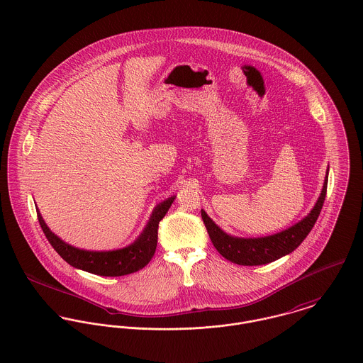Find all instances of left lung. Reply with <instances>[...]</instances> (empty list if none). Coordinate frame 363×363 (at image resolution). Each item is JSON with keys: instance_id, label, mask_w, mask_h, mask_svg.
<instances>
[{"instance_id": "left-lung-1", "label": "left lung", "mask_w": 363, "mask_h": 363, "mask_svg": "<svg viewBox=\"0 0 363 363\" xmlns=\"http://www.w3.org/2000/svg\"><path fill=\"white\" fill-rule=\"evenodd\" d=\"M327 181H328V169L323 184L322 194L316 201L315 207L312 208V211L295 225L274 235L262 237V238L231 237L225 234L218 225H216V223L206 214L204 210H201V218L210 240L223 257L241 266L267 264L294 252L312 231L322 211L323 203L327 192Z\"/></svg>"}]
</instances>
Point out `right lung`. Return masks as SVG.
<instances>
[{"label": "right lung", "instance_id": "add662e5", "mask_svg": "<svg viewBox=\"0 0 363 363\" xmlns=\"http://www.w3.org/2000/svg\"><path fill=\"white\" fill-rule=\"evenodd\" d=\"M174 199L175 196H171L155 207L147 225L136 241L126 247L108 252H93L74 247L50 231L39 210L38 218L45 238L68 264L97 276L120 277L143 269L152 260L157 247L159 223L167 214Z\"/></svg>", "mask_w": 363, "mask_h": 363}]
</instances>
